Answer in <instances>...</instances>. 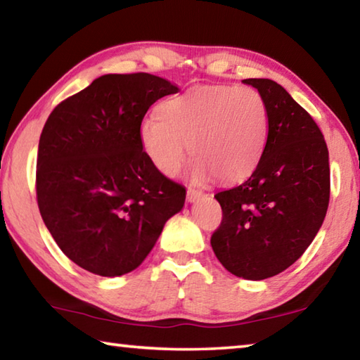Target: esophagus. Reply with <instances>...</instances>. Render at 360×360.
I'll list each match as a JSON object with an SVG mask.
<instances>
[{
  "mask_svg": "<svg viewBox=\"0 0 360 360\" xmlns=\"http://www.w3.org/2000/svg\"><path fill=\"white\" fill-rule=\"evenodd\" d=\"M203 195H205V193H203L202 191H197V188L188 187V188H187V202H191V203L198 202V200L202 198Z\"/></svg>",
  "mask_w": 360,
  "mask_h": 360,
  "instance_id": "obj_1",
  "label": "esophagus"
}]
</instances>
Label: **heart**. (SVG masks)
Instances as JSON below:
<instances>
[{"instance_id": "heart-1", "label": "heart", "mask_w": 360, "mask_h": 360, "mask_svg": "<svg viewBox=\"0 0 360 360\" xmlns=\"http://www.w3.org/2000/svg\"><path fill=\"white\" fill-rule=\"evenodd\" d=\"M270 120L264 96L248 85H202L172 96L139 124L141 146L158 172L174 176L188 150L197 179L241 181L264 155Z\"/></svg>"}]
</instances>
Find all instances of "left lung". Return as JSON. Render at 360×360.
I'll list each match as a JSON object with an SVG mask.
<instances>
[{"instance_id":"left-lung-1","label":"left lung","mask_w":360,"mask_h":360,"mask_svg":"<svg viewBox=\"0 0 360 360\" xmlns=\"http://www.w3.org/2000/svg\"><path fill=\"white\" fill-rule=\"evenodd\" d=\"M268 109L266 146L248 181L214 198L222 222L211 236L219 262L235 276L266 279L311 245L330 198L328 149L304 109L271 79H245Z\"/></svg>"}]
</instances>
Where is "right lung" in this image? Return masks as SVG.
I'll list each match as a JSON object with an SVG mask.
<instances>
[{
  "label": "right lung",
  "mask_w": 360,
  "mask_h": 360,
  "mask_svg": "<svg viewBox=\"0 0 360 360\" xmlns=\"http://www.w3.org/2000/svg\"><path fill=\"white\" fill-rule=\"evenodd\" d=\"M172 94L176 85L148 72L105 75L49 115L36 200L52 238L84 270H135L184 206L186 187L152 165L139 139L148 109Z\"/></svg>",
  "instance_id": "right-lung-1"
}]
</instances>
